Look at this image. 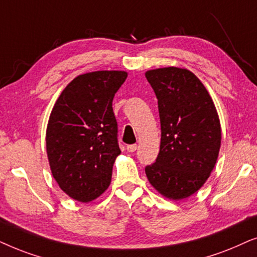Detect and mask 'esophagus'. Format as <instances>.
Segmentation results:
<instances>
[{
  "mask_svg": "<svg viewBox=\"0 0 257 257\" xmlns=\"http://www.w3.org/2000/svg\"><path fill=\"white\" fill-rule=\"evenodd\" d=\"M136 149H138V145H129V146H126V150H128L129 153H134Z\"/></svg>",
  "mask_w": 257,
  "mask_h": 257,
  "instance_id": "34e87169",
  "label": "esophagus"
}]
</instances>
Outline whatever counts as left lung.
I'll use <instances>...</instances> for the list:
<instances>
[{
    "mask_svg": "<svg viewBox=\"0 0 257 257\" xmlns=\"http://www.w3.org/2000/svg\"><path fill=\"white\" fill-rule=\"evenodd\" d=\"M157 98L161 146L146 167L149 182L163 196L182 200L200 189L216 163L221 125L214 102L198 78L176 67L149 70Z\"/></svg>",
    "mask_w": 257,
    "mask_h": 257,
    "instance_id": "left-lung-1",
    "label": "left lung"
}]
</instances>
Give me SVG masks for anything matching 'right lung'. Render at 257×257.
<instances>
[{
	"label": "right lung",
	"mask_w": 257,
	"mask_h": 257,
	"mask_svg": "<svg viewBox=\"0 0 257 257\" xmlns=\"http://www.w3.org/2000/svg\"><path fill=\"white\" fill-rule=\"evenodd\" d=\"M125 71L102 70L74 78L57 98L47 126V154L54 179L74 200L89 202L111 181L121 150L112 98Z\"/></svg>",
	"instance_id": "1"
}]
</instances>
